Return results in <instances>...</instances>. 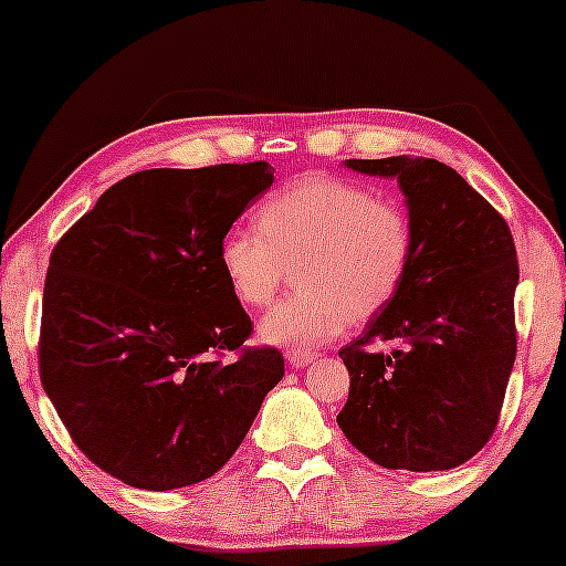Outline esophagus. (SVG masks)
Wrapping results in <instances>:
<instances>
[{
    "label": "esophagus",
    "mask_w": 566,
    "mask_h": 566,
    "mask_svg": "<svg viewBox=\"0 0 566 566\" xmlns=\"http://www.w3.org/2000/svg\"><path fill=\"white\" fill-rule=\"evenodd\" d=\"M287 365L290 367H295V369H303V367H308L311 361L316 359V354L314 350H287Z\"/></svg>",
    "instance_id": "1"
}]
</instances>
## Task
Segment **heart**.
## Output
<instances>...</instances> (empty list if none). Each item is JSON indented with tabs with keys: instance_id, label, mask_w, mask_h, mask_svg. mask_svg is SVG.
I'll return each mask as SVG.
<instances>
[{
	"instance_id": "1",
	"label": "heart",
	"mask_w": 566,
	"mask_h": 566,
	"mask_svg": "<svg viewBox=\"0 0 566 566\" xmlns=\"http://www.w3.org/2000/svg\"><path fill=\"white\" fill-rule=\"evenodd\" d=\"M412 263V223L391 199L337 175H303L258 207V231H226L218 265L242 305H265L295 265L297 287L263 316L269 346L308 348L394 301Z\"/></svg>"
}]
</instances>
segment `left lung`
Wrapping results in <instances>:
<instances>
[{
	"instance_id": "left-lung-1",
	"label": "left lung",
	"mask_w": 566,
	"mask_h": 566,
	"mask_svg": "<svg viewBox=\"0 0 566 566\" xmlns=\"http://www.w3.org/2000/svg\"><path fill=\"white\" fill-rule=\"evenodd\" d=\"M346 167L399 184L412 263L394 301L340 350L350 391L337 426L382 469H458L495 431L516 359L511 231L437 159H346Z\"/></svg>"
}]
</instances>
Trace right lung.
Wrapping results in <instances>:
<instances>
[{
  "label": "right lung",
  "mask_w": 566,
  "mask_h": 566,
  "mask_svg": "<svg viewBox=\"0 0 566 566\" xmlns=\"http://www.w3.org/2000/svg\"><path fill=\"white\" fill-rule=\"evenodd\" d=\"M274 184L269 161L143 170L63 233L42 297L39 375L80 450L138 490L210 479L284 378L226 287L218 244Z\"/></svg>",
  "instance_id": "add662e5"
}]
</instances>
